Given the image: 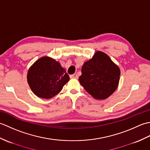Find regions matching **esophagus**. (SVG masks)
I'll list each match as a JSON object with an SVG mask.
<instances>
[{
    "label": "esophagus",
    "mask_w": 150,
    "mask_h": 150,
    "mask_svg": "<svg viewBox=\"0 0 150 150\" xmlns=\"http://www.w3.org/2000/svg\"><path fill=\"white\" fill-rule=\"evenodd\" d=\"M70 78H71V79H78V75L76 74V73H74V74L70 75Z\"/></svg>",
    "instance_id": "34e87169"
}]
</instances>
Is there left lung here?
<instances>
[{"label": "left lung", "mask_w": 150, "mask_h": 150, "mask_svg": "<svg viewBox=\"0 0 150 150\" xmlns=\"http://www.w3.org/2000/svg\"><path fill=\"white\" fill-rule=\"evenodd\" d=\"M79 82L95 99L103 100L112 95L119 86L120 70L107 54L100 51L84 63Z\"/></svg>", "instance_id": "left-lung-1"}]
</instances>
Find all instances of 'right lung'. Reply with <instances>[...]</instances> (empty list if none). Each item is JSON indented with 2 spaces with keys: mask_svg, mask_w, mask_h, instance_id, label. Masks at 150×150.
Here are the masks:
<instances>
[{
  "mask_svg": "<svg viewBox=\"0 0 150 150\" xmlns=\"http://www.w3.org/2000/svg\"><path fill=\"white\" fill-rule=\"evenodd\" d=\"M27 81L35 95L50 99L60 92L69 77L59 62L46 56L38 59L29 68Z\"/></svg>",
  "mask_w": 150,
  "mask_h": 150,
  "instance_id": "right-lung-1",
  "label": "right lung"
}]
</instances>
